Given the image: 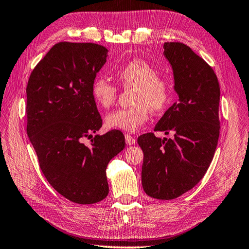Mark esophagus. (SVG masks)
<instances>
[{
    "instance_id": "obj_1",
    "label": "esophagus",
    "mask_w": 249,
    "mask_h": 249,
    "mask_svg": "<svg viewBox=\"0 0 249 249\" xmlns=\"http://www.w3.org/2000/svg\"><path fill=\"white\" fill-rule=\"evenodd\" d=\"M125 140H126V143L128 145H133L136 143V139H134L130 134H125Z\"/></svg>"
}]
</instances>
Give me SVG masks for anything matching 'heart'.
Instances as JSON below:
<instances>
[{
    "label": "heart",
    "instance_id": "heart-1",
    "mask_svg": "<svg viewBox=\"0 0 249 249\" xmlns=\"http://www.w3.org/2000/svg\"><path fill=\"white\" fill-rule=\"evenodd\" d=\"M116 76L124 88H134L130 108L117 109L105 117V126L109 129L136 131L143 125L149 116V109L160 111L168 104L171 97L170 82L150 63L134 59L119 69ZM118 89L104 78H97L91 84V96L101 108H108L115 103Z\"/></svg>",
    "mask_w": 249,
    "mask_h": 249
}]
</instances>
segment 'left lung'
I'll use <instances>...</instances> for the list:
<instances>
[{
  "mask_svg": "<svg viewBox=\"0 0 249 249\" xmlns=\"http://www.w3.org/2000/svg\"><path fill=\"white\" fill-rule=\"evenodd\" d=\"M164 56L173 71L178 100L154 130L174 131V139L153 133L139 137L144 152L142 186L152 198L171 200L201 180L214 158L219 139L220 87L213 69L180 42H165Z\"/></svg>",
  "mask_w": 249,
  "mask_h": 249,
  "instance_id": "obj_1",
  "label": "left lung"
}]
</instances>
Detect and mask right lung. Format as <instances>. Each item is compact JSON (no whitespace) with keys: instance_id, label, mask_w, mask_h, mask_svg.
I'll return each mask as SVG.
<instances>
[{"instance_id":"right-lung-1","label":"right lung","mask_w":249,"mask_h":249,"mask_svg":"<svg viewBox=\"0 0 249 249\" xmlns=\"http://www.w3.org/2000/svg\"><path fill=\"white\" fill-rule=\"evenodd\" d=\"M108 50L91 42H58L28 81L27 133L49 183L70 201L91 204L108 195L106 167L125 148L124 134L102 126L91 84Z\"/></svg>"}]
</instances>
